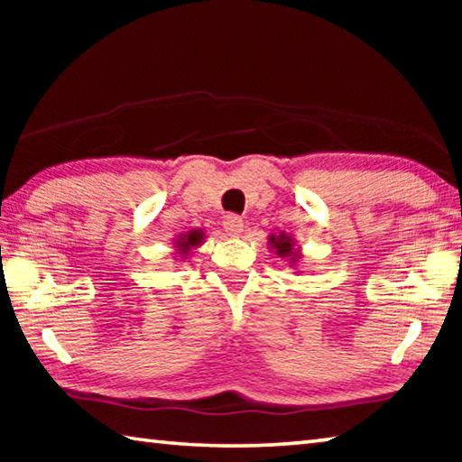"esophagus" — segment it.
Here are the masks:
<instances>
[{
    "instance_id": "1",
    "label": "esophagus",
    "mask_w": 462,
    "mask_h": 462,
    "mask_svg": "<svg viewBox=\"0 0 462 462\" xmlns=\"http://www.w3.org/2000/svg\"><path fill=\"white\" fill-rule=\"evenodd\" d=\"M222 226H224V230L228 232V236H240L242 230H245V222H242V217L234 216V214L226 216Z\"/></svg>"
}]
</instances>
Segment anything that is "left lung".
Masks as SVG:
<instances>
[{
    "label": "left lung",
    "instance_id": "left-lung-1",
    "mask_svg": "<svg viewBox=\"0 0 462 462\" xmlns=\"http://www.w3.org/2000/svg\"><path fill=\"white\" fill-rule=\"evenodd\" d=\"M269 248L277 256H281V259H287L289 263H291V267H293V264H297V261L301 259V250L295 246L293 238L289 236V234H285V232L271 234V236H269Z\"/></svg>",
    "mask_w": 462,
    "mask_h": 462
}]
</instances>
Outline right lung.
<instances>
[{
    "label": "right lung",
    "instance_id": "obj_1",
    "mask_svg": "<svg viewBox=\"0 0 462 462\" xmlns=\"http://www.w3.org/2000/svg\"><path fill=\"white\" fill-rule=\"evenodd\" d=\"M203 238H206V234H203V230H199V228L191 230V232H185V234H179L177 240H175L177 254L181 256V259H187L191 250L201 245Z\"/></svg>",
    "mask_w": 462,
    "mask_h": 462
}]
</instances>
